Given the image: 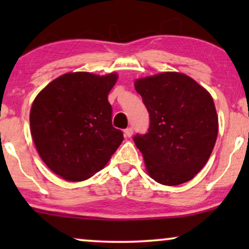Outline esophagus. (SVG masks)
I'll use <instances>...</instances> for the list:
<instances>
[{
    "instance_id": "1",
    "label": "esophagus",
    "mask_w": 249,
    "mask_h": 249,
    "mask_svg": "<svg viewBox=\"0 0 249 249\" xmlns=\"http://www.w3.org/2000/svg\"><path fill=\"white\" fill-rule=\"evenodd\" d=\"M124 133H125V136L126 137H128V138H130V137H132V134H133V128L132 127H127V128H125V131H124Z\"/></svg>"
}]
</instances>
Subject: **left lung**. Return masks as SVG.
<instances>
[{
	"label": "left lung",
	"instance_id": "left-lung-1",
	"mask_svg": "<svg viewBox=\"0 0 249 249\" xmlns=\"http://www.w3.org/2000/svg\"><path fill=\"white\" fill-rule=\"evenodd\" d=\"M150 115L147 133L133 142L150 177L167 186L184 184L205 166L218 136L212 96L184 73L162 72L134 82Z\"/></svg>",
	"mask_w": 249,
	"mask_h": 249
}]
</instances>
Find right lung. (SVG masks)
<instances>
[{
	"instance_id": "obj_1",
	"label": "right lung",
	"mask_w": 249,
	"mask_h": 249,
	"mask_svg": "<svg viewBox=\"0 0 249 249\" xmlns=\"http://www.w3.org/2000/svg\"><path fill=\"white\" fill-rule=\"evenodd\" d=\"M117 73L69 72L49 83L30 110V131L48 167L69 181L101 171L122 144L107 95Z\"/></svg>"
}]
</instances>
